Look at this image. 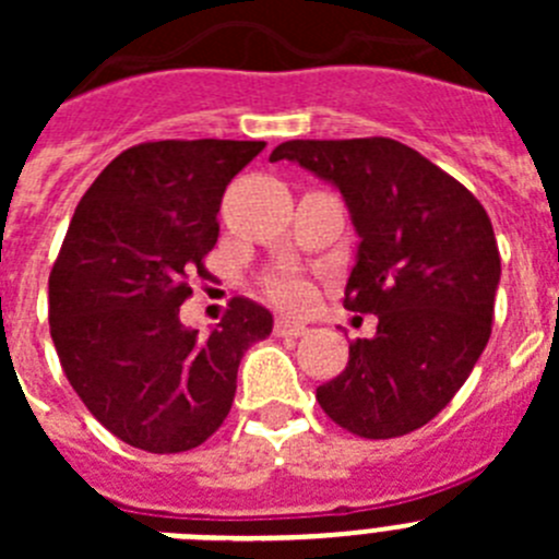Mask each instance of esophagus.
Segmentation results:
<instances>
[{
	"label": "esophagus",
	"mask_w": 559,
	"mask_h": 559,
	"mask_svg": "<svg viewBox=\"0 0 559 559\" xmlns=\"http://www.w3.org/2000/svg\"><path fill=\"white\" fill-rule=\"evenodd\" d=\"M305 333H308V328L299 322H290V319H276L274 322V335H280V338H299Z\"/></svg>",
	"instance_id": "obj_1"
}]
</instances>
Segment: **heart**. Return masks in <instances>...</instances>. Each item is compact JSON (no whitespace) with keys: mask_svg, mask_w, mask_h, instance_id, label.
<instances>
[{"mask_svg":"<svg viewBox=\"0 0 559 559\" xmlns=\"http://www.w3.org/2000/svg\"><path fill=\"white\" fill-rule=\"evenodd\" d=\"M263 294L283 310H305L313 302V285L299 271H276L265 276Z\"/></svg>","mask_w":559,"mask_h":559,"instance_id":"obj_1","label":"heart"}]
</instances>
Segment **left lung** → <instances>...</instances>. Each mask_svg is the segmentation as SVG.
Listing matches in <instances>:
<instances>
[{
    "label": "left lung",
    "mask_w": 559,
    "mask_h": 559,
    "mask_svg": "<svg viewBox=\"0 0 559 559\" xmlns=\"http://www.w3.org/2000/svg\"><path fill=\"white\" fill-rule=\"evenodd\" d=\"M299 162L341 190L358 231L344 308L378 316L344 372L316 389L335 426L392 439L431 423L462 389L492 333L501 254L490 215L453 176L389 136L290 140Z\"/></svg>",
    "instance_id": "obj_1"
}]
</instances>
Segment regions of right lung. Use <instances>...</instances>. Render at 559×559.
I'll use <instances>...</instances> for the list:
<instances>
[{"label":"right lung","mask_w":559,"mask_h":559,"mask_svg":"<svg viewBox=\"0 0 559 559\" xmlns=\"http://www.w3.org/2000/svg\"><path fill=\"white\" fill-rule=\"evenodd\" d=\"M265 142L159 140L122 151L88 187L49 271V333L78 397L147 453L199 448L224 426L237 367L271 333L235 296L210 335L179 308L218 243L226 185Z\"/></svg>","instance_id":"1"}]
</instances>
